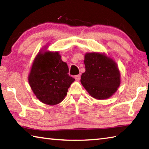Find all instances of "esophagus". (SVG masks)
<instances>
[{"instance_id": "1", "label": "esophagus", "mask_w": 149, "mask_h": 149, "mask_svg": "<svg viewBox=\"0 0 149 149\" xmlns=\"http://www.w3.org/2000/svg\"><path fill=\"white\" fill-rule=\"evenodd\" d=\"M80 78H81L80 75H75V79L76 81H79Z\"/></svg>"}]
</instances>
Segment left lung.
<instances>
[{"mask_svg":"<svg viewBox=\"0 0 149 149\" xmlns=\"http://www.w3.org/2000/svg\"><path fill=\"white\" fill-rule=\"evenodd\" d=\"M85 72L81 83L93 98L105 100L114 94L120 85V73L116 62L104 53H86Z\"/></svg>","mask_w":149,"mask_h":149,"instance_id":"8db88e82","label":"left lung"}]
</instances>
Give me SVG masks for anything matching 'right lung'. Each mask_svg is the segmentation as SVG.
Instances as JSON below:
<instances>
[{
  "label": "right lung",
  "mask_w": 149,
  "mask_h": 149,
  "mask_svg": "<svg viewBox=\"0 0 149 149\" xmlns=\"http://www.w3.org/2000/svg\"><path fill=\"white\" fill-rule=\"evenodd\" d=\"M67 64L58 51H40L28 76L36 98L45 104L55 105L63 100L75 79L68 75Z\"/></svg>",
  "instance_id": "add662e5"
}]
</instances>
